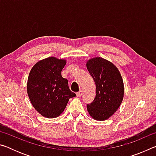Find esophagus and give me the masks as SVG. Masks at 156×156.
<instances>
[{"mask_svg":"<svg viewBox=\"0 0 156 156\" xmlns=\"http://www.w3.org/2000/svg\"><path fill=\"white\" fill-rule=\"evenodd\" d=\"M82 94H83V91L80 90L78 92H77V93H76V96H77L78 97H81Z\"/></svg>","mask_w":156,"mask_h":156,"instance_id":"1","label":"esophagus"}]
</instances>
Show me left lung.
I'll list each match as a JSON object with an SVG mask.
<instances>
[{"mask_svg":"<svg viewBox=\"0 0 156 156\" xmlns=\"http://www.w3.org/2000/svg\"><path fill=\"white\" fill-rule=\"evenodd\" d=\"M87 68L96 84L93 102L87 105L92 118L105 120L114 113L122 101L123 80L118 68L108 60L97 57L87 62Z\"/></svg>","mask_w":156,"mask_h":156,"instance_id":"obj_1","label":"left lung"}]
</instances>
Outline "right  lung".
Returning a JSON list of instances; mask_svg holds the SVG:
<instances>
[{
	"label": "right lung",
	"mask_w": 156,
	"mask_h": 156,
	"mask_svg": "<svg viewBox=\"0 0 156 156\" xmlns=\"http://www.w3.org/2000/svg\"><path fill=\"white\" fill-rule=\"evenodd\" d=\"M65 65V60L49 57L37 62L30 71L28 96L34 109L46 118L60 115L69 99L76 96L69 88L67 79L61 76Z\"/></svg>",
	"instance_id": "right-lung-1"
}]
</instances>
